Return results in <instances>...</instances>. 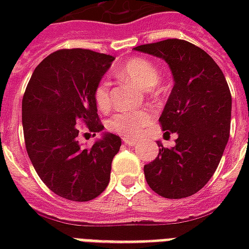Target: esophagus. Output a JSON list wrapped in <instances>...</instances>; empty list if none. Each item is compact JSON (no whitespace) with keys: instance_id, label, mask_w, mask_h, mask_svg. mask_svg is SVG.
Returning <instances> with one entry per match:
<instances>
[{"instance_id":"esophagus-1","label":"esophagus","mask_w":249,"mask_h":249,"mask_svg":"<svg viewBox=\"0 0 249 249\" xmlns=\"http://www.w3.org/2000/svg\"><path fill=\"white\" fill-rule=\"evenodd\" d=\"M123 141H124V144H126V145L129 146H135L136 144H137V140H133V139H129V137H124Z\"/></svg>"}]
</instances>
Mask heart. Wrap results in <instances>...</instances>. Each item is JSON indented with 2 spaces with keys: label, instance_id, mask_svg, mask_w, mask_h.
<instances>
[{
  "label": "heart",
  "instance_id": "b5f03b06",
  "mask_svg": "<svg viewBox=\"0 0 249 249\" xmlns=\"http://www.w3.org/2000/svg\"><path fill=\"white\" fill-rule=\"evenodd\" d=\"M117 74L132 81L142 89H151L159 82V71L151 61L141 57L129 58L120 66ZM93 98L100 110H108L112 105L110 85L108 80H100L93 90ZM153 120V112L149 109L141 110H120L114 113L107 123L109 130L125 137H136L142 128Z\"/></svg>",
  "mask_w": 249,
  "mask_h": 249
}]
</instances>
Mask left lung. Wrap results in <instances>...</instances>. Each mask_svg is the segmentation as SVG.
I'll use <instances>...</instances> for the list:
<instances>
[{
	"instance_id": "obj_1",
	"label": "left lung",
	"mask_w": 249,
	"mask_h": 249,
	"mask_svg": "<svg viewBox=\"0 0 249 249\" xmlns=\"http://www.w3.org/2000/svg\"><path fill=\"white\" fill-rule=\"evenodd\" d=\"M135 51L165 60L175 80L159 121L165 135L178 133L176 145L160 144L156 159L144 165L146 183L165 198L192 196L213 176L230 139L227 80L207 52L185 40L169 38Z\"/></svg>"
}]
</instances>
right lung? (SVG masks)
Masks as SVG:
<instances>
[{"label":"right lung","mask_w":249,"mask_h":249,"mask_svg":"<svg viewBox=\"0 0 249 249\" xmlns=\"http://www.w3.org/2000/svg\"><path fill=\"white\" fill-rule=\"evenodd\" d=\"M114 57L89 49L53 52L37 65L22 98L25 146L36 172L51 191L89 201L108 187L121 139L105 133L92 148L78 142L80 125L101 132L93 90Z\"/></svg>","instance_id":"add662e5"}]
</instances>
